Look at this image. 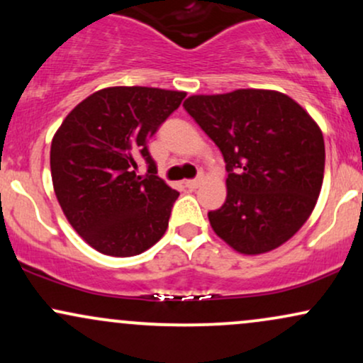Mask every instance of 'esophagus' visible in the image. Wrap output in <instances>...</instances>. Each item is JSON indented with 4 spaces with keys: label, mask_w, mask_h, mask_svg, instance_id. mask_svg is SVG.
I'll list each match as a JSON object with an SVG mask.
<instances>
[{
    "label": "esophagus",
    "mask_w": 363,
    "mask_h": 363,
    "mask_svg": "<svg viewBox=\"0 0 363 363\" xmlns=\"http://www.w3.org/2000/svg\"><path fill=\"white\" fill-rule=\"evenodd\" d=\"M201 182H203V177H198V179H191V181H186L184 184L187 189H196V187L201 184Z\"/></svg>",
    "instance_id": "1"
}]
</instances>
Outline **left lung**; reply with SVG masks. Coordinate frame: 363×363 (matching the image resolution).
Listing matches in <instances>:
<instances>
[{"mask_svg": "<svg viewBox=\"0 0 363 363\" xmlns=\"http://www.w3.org/2000/svg\"><path fill=\"white\" fill-rule=\"evenodd\" d=\"M184 109L227 164V199L208 213L215 234L247 256L285 244L307 222L323 186L318 123L277 90L191 95Z\"/></svg>", "mask_w": 363, "mask_h": 363, "instance_id": "8db88e82", "label": "left lung"}]
</instances>
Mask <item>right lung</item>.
I'll return each mask as SVG.
<instances>
[{"label": "right lung", "instance_id": "1", "mask_svg": "<svg viewBox=\"0 0 363 363\" xmlns=\"http://www.w3.org/2000/svg\"><path fill=\"white\" fill-rule=\"evenodd\" d=\"M186 91L109 86L78 104L51 143L54 193L74 230L114 257L145 252L162 239L179 193L155 176L147 140ZM149 164L138 176V160Z\"/></svg>", "mask_w": 363, "mask_h": 363}]
</instances>
